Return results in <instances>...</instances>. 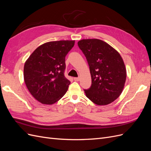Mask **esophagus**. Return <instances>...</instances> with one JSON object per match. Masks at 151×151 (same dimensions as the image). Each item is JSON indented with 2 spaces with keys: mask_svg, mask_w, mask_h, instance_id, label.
<instances>
[{
  "mask_svg": "<svg viewBox=\"0 0 151 151\" xmlns=\"http://www.w3.org/2000/svg\"><path fill=\"white\" fill-rule=\"evenodd\" d=\"M74 80L75 81H76V82H78V81H79L80 78H79V77H74Z\"/></svg>",
  "mask_w": 151,
  "mask_h": 151,
  "instance_id": "esophagus-1",
  "label": "esophagus"
}]
</instances>
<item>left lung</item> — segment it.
Wrapping results in <instances>:
<instances>
[{
  "instance_id": "8db88e82",
  "label": "left lung",
  "mask_w": 151,
  "mask_h": 151,
  "mask_svg": "<svg viewBox=\"0 0 151 151\" xmlns=\"http://www.w3.org/2000/svg\"><path fill=\"white\" fill-rule=\"evenodd\" d=\"M85 55L92 80L87 98L97 105H106L120 96L124 88L127 71L115 49L98 39H85L77 43Z\"/></svg>"
}]
</instances>
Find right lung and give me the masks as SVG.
<instances>
[{"instance_id": "right-lung-1", "label": "right lung", "mask_w": 151, "mask_h": 151, "mask_svg": "<svg viewBox=\"0 0 151 151\" xmlns=\"http://www.w3.org/2000/svg\"><path fill=\"white\" fill-rule=\"evenodd\" d=\"M74 43V40L45 43L26 61L25 84L31 95L41 103H55L67 91L70 82L64 76L65 56Z\"/></svg>"}]
</instances>
